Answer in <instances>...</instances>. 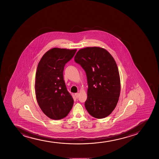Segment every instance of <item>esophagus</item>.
<instances>
[{
	"instance_id": "1",
	"label": "esophagus",
	"mask_w": 159,
	"mask_h": 159,
	"mask_svg": "<svg viewBox=\"0 0 159 159\" xmlns=\"http://www.w3.org/2000/svg\"><path fill=\"white\" fill-rule=\"evenodd\" d=\"M75 97H76V98L77 99V98H79V95H80V93H75Z\"/></svg>"
}]
</instances>
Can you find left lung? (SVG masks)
I'll return each mask as SVG.
<instances>
[{
	"label": "left lung",
	"mask_w": 159,
	"mask_h": 159,
	"mask_svg": "<svg viewBox=\"0 0 159 159\" xmlns=\"http://www.w3.org/2000/svg\"><path fill=\"white\" fill-rule=\"evenodd\" d=\"M74 60L86 74V109L96 118L107 117L117 106L120 93V80L115 60L107 50L98 47L79 50Z\"/></svg>",
	"instance_id": "obj_1"
}]
</instances>
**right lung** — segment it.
I'll use <instances>...</instances> for the list:
<instances>
[{"mask_svg":"<svg viewBox=\"0 0 159 159\" xmlns=\"http://www.w3.org/2000/svg\"><path fill=\"white\" fill-rule=\"evenodd\" d=\"M76 50L53 48L39 62L35 80L36 99L42 112L51 119L64 118L73 107L74 100L66 88L63 71Z\"/></svg>","mask_w":159,"mask_h":159,"instance_id":"add662e5","label":"right lung"}]
</instances>
